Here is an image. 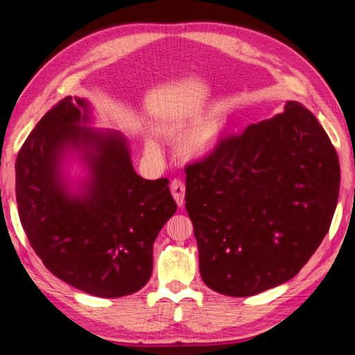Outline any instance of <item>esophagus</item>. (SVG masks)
I'll list each match as a JSON object with an SVG mask.
<instances>
[{
	"mask_svg": "<svg viewBox=\"0 0 355 355\" xmlns=\"http://www.w3.org/2000/svg\"><path fill=\"white\" fill-rule=\"evenodd\" d=\"M170 191L171 196H173L175 201L179 207L184 206L185 202V184L180 179H173L170 184Z\"/></svg>",
	"mask_w": 355,
	"mask_h": 355,
	"instance_id": "obj_1",
	"label": "esophagus"
}]
</instances>
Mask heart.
Listing matches in <instances>:
<instances>
[{"label":"heart","mask_w":355,"mask_h":355,"mask_svg":"<svg viewBox=\"0 0 355 355\" xmlns=\"http://www.w3.org/2000/svg\"><path fill=\"white\" fill-rule=\"evenodd\" d=\"M200 120H192L188 123H178L171 124L167 128V133L170 136L179 135L182 132H187L189 128L197 126V129L192 130L184 141L180 142L178 153L185 161H202L213 155L218 151V148L225 141L227 136V123L223 118L216 116L210 118L209 121L202 123L200 126ZM145 146L148 151H155V145L151 141H146Z\"/></svg>","instance_id":"obj_1"}]
</instances>
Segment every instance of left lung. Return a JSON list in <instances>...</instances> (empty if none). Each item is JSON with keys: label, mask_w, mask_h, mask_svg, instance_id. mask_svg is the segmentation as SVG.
I'll return each instance as SVG.
<instances>
[{"label": "left lung", "mask_w": 355, "mask_h": 355, "mask_svg": "<svg viewBox=\"0 0 355 355\" xmlns=\"http://www.w3.org/2000/svg\"><path fill=\"white\" fill-rule=\"evenodd\" d=\"M339 184L335 148L297 102L225 139L187 167L202 282L244 297L293 278L329 231Z\"/></svg>", "instance_id": "1"}]
</instances>
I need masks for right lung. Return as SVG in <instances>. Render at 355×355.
Instances as JSON below:
<instances>
[{
  "instance_id": "right-lung-1",
  "label": "right lung",
  "mask_w": 355,
  "mask_h": 355,
  "mask_svg": "<svg viewBox=\"0 0 355 355\" xmlns=\"http://www.w3.org/2000/svg\"><path fill=\"white\" fill-rule=\"evenodd\" d=\"M87 99H62L41 118L16 159L19 216L32 249L62 282L99 297L141 290L153 274L154 241L178 206L168 179L148 180L130 145L94 128ZM77 157L86 173L71 180Z\"/></svg>"
}]
</instances>
